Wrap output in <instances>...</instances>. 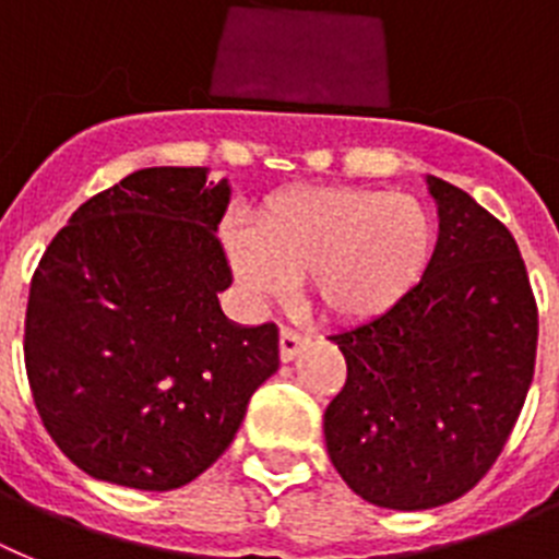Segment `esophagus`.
<instances>
[{
  "label": "esophagus",
  "instance_id": "esophagus-1",
  "mask_svg": "<svg viewBox=\"0 0 559 559\" xmlns=\"http://www.w3.org/2000/svg\"><path fill=\"white\" fill-rule=\"evenodd\" d=\"M306 336L304 334H298V331L295 329H281V340H278V350H281V361H292L295 359V356L300 354V350H304V345H306Z\"/></svg>",
  "mask_w": 559,
  "mask_h": 559
}]
</instances>
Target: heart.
I'll return each mask as SVG.
<instances>
[{
    "label": "heart",
    "mask_w": 559,
    "mask_h": 559,
    "mask_svg": "<svg viewBox=\"0 0 559 559\" xmlns=\"http://www.w3.org/2000/svg\"><path fill=\"white\" fill-rule=\"evenodd\" d=\"M437 228L409 194L292 189L270 200L255 230L228 223L225 253L250 298H278L304 278L320 311L342 323L384 314L424 278Z\"/></svg>",
    "instance_id": "obj_1"
}]
</instances>
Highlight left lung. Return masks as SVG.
<instances>
[{
    "label": "left lung",
    "instance_id": "1",
    "mask_svg": "<svg viewBox=\"0 0 559 559\" xmlns=\"http://www.w3.org/2000/svg\"><path fill=\"white\" fill-rule=\"evenodd\" d=\"M440 234L401 304L329 336L348 379L323 417L336 474L386 510L465 496L499 460L535 376L537 306L510 230L429 175Z\"/></svg>",
    "mask_w": 559,
    "mask_h": 559
}]
</instances>
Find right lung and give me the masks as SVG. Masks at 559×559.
<instances>
[{
	"instance_id": "add662e5",
	"label": "right lung",
	"mask_w": 559,
	"mask_h": 559,
	"mask_svg": "<svg viewBox=\"0 0 559 559\" xmlns=\"http://www.w3.org/2000/svg\"><path fill=\"white\" fill-rule=\"evenodd\" d=\"M228 180L150 167L85 200L29 284L24 365L44 429L94 479L175 490L223 456L278 370L275 323L219 309Z\"/></svg>"
}]
</instances>
